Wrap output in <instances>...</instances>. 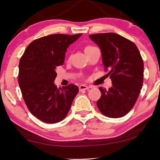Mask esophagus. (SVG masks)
<instances>
[{"label": "esophagus", "instance_id": "34e87169", "mask_svg": "<svg viewBox=\"0 0 160 160\" xmlns=\"http://www.w3.org/2000/svg\"><path fill=\"white\" fill-rule=\"evenodd\" d=\"M90 87H88V86H86V85L84 84H81L79 86V91L82 92L83 90H87V89H89Z\"/></svg>", "mask_w": 160, "mask_h": 160}]
</instances>
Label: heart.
I'll return each mask as SVG.
<instances>
[{
    "instance_id": "b5f03b06",
    "label": "heart",
    "mask_w": 160,
    "mask_h": 160,
    "mask_svg": "<svg viewBox=\"0 0 160 160\" xmlns=\"http://www.w3.org/2000/svg\"><path fill=\"white\" fill-rule=\"evenodd\" d=\"M91 47H91V46H87V47L85 48V51H86V50H87V49H90Z\"/></svg>"
}]
</instances>
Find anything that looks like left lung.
Instances as JSON below:
<instances>
[{"instance_id": "obj_1", "label": "left lung", "mask_w": 160, "mask_h": 160, "mask_svg": "<svg viewBox=\"0 0 160 160\" xmlns=\"http://www.w3.org/2000/svg\"><path fill=\"white\" fill-rule=\"evenodd\" d=\"M101 51L102 64L112 82L106 91L100 87L97 101L100 112L109 118H119L133 108L143 86V62L136 45L114 32L89 35Z\"/></svg>"}]
</instances>
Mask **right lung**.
Segmentation results:
<instances>
[{
    "mask_svg": "<svg viewBox=\"0 0 160 160\" xmlns=\"http://www.w3.org/2000/svg\"><path fill=\"white\" fill-rule=\"evenodd\" d=\"M82 33L53 34L30 43L19 64L18 82L28 110L46 123L62 121L78 92L73 84L58 89L56 68L63 65L68 47Z\"/></svg>",
    "mask_w": 160,
    "mask_h": 160,
    "instance_id": "1",
    "label": "right lung"
}]
</instances>
